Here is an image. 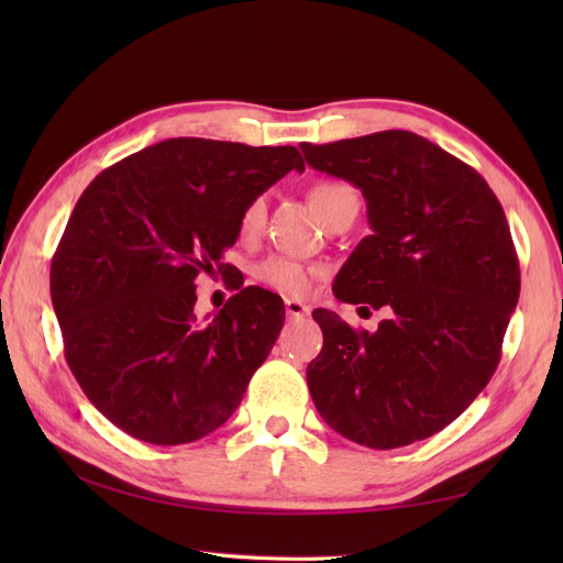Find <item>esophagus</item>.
<instances>
[{
	"mask_svg": "<svg viewBox=\"0 0 563 563\" xmlns=\"http://www.w3.org/2000/svg\"><path fill=\"white\" fill-rule=\"evenodd\" d=\"M285 312H288L290 319H300L309 314V307L302 305L300 300H285Z\"/></svg>",
	"mask_w": 563,
	"mask_h": 563,
	"instance_id": "obj_1",
	"label": "esophagus"
}]
</instances>
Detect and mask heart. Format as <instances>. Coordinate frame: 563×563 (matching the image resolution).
<instances>
[{
  "label": "heart",
  "instance_id": "1",
  "mask_svg": "<svg viewBox=\"0 0 563 563\" xmlns=\"http://www.w3.org/2000/svg\"><path fill=\"white\" fill-rule=\"evenodd\" d=\"M309 200H312V206L317 208L321 220L327 224L343 218V214H357V208H361V196H357V190L345 181L314 184L309 188ZM263 224H266V200L254 198L244 208L242 218H239V232H242V236L251 239L263 230ZM319 275H321V268L307 266V263H300L288 256H273L258 266V278L263 283L271 285L273 290L285 292L290 297L307 295L312 290V285Z\"/></svg>",
  "mask_w": 563,
  "mask_h": 563
}]
</instances>
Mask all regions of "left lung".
Segmentation results:
<instances>
[{"label":"left lung","mask_w":563,"mask_h":563,"mask_svg":"<svg viewBox=\"0 0 563 563\" xmlns=\"http://www.w3.org/2000/svg\"><path fill=\"white\" fill-rule=\"evenodd\" d=\"M300 150L367 202L373 234L343 263L333 295L389 309L373 333L329 309L312 314L324 333L307 365L317 411L373 450L435 435L488 385L516 312L520 266L506 212L472 166L409 130Z\"/></svg>","instance_id":"left-lung-1"}]
</instances>
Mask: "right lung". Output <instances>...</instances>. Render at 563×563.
Instances as JSON below:
<instances>
[{"label":"right lung","mask_w":563,"mask_h":563,"mask_svg":"<svg viewBox=\"0 0 563 563\" xmlns=\"http://www.w3.org/2000/svg\"><path fill=\"white\" fill-rule=\"evenodd\" d=\"M295 147L174 137L101 172L69 214L51 266L65 357L89 401L128 435L184 445L212 433L283 329L278 295L234 285L200 321L196 278L230 273L239 218L288 172Z\"/></svg>","instance_id":"obj_1"}]
</instances>
